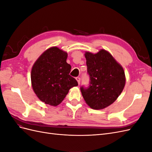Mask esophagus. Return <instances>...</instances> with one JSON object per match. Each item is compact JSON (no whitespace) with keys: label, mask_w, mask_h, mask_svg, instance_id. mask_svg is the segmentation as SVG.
Masks as SVG:
<instances>
[{"label":"esophagus","mask_w":152,"mask_h":152,"mask_svg":"<svg viewBox=\"0 0 152 152\" xmlns=\"http://www.w3.org/2000/svg\"><path fill=\"white\" fill-rule=\"evenodd\" d=\"M76 80H77V82H78V84H80V77H77L76 78Z\"/></svg>","instance_id":"1"}]
</instances>
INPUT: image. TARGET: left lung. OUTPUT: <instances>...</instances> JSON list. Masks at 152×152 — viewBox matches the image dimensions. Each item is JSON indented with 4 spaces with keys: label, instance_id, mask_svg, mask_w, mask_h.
Masks as SVG:
<instances>
[{
    "label": "left lung",
    "instance_id": "8db88e82",
    "mask_svg": "<svg viewBox=\"0 0 152 152\" xmlns=\"http://www.w3.org/2000/svg\"><path fill=\"white\" fill-rule=\"evenodd\" d=\"M84 55L91 81L88 88H80L82 96L91 108H107L118 98L124 88L126 75L124 68L103 49L95 54L86 51Z\"/></svg>",
    "mask_w": 152,
    "mask_h": 152
}]
</instances>
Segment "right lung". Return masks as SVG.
<instances>
[{
	"instance_id": "add662e5",
	"label": "right lung",
	"mask_w": 152,
	"mask_h": 152,
	"mask_svg": "<svg viewBox=\"0 0 152 152\" xmlns=\"http://www.w3.org/2000/svg\"><path fill=\"white\" fill-rule=\"evenodd\" d=\"M68 54L58 47H51L40 55L31 70L34 93L45 104L56 107L72 87L78 86L69 73L71 65L66 63Z\"/></svg>"
}]
</instances>
